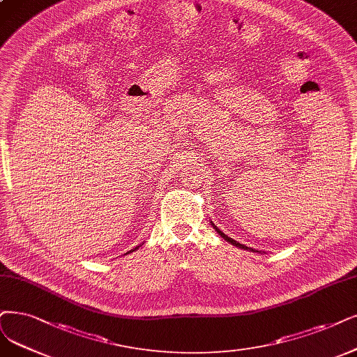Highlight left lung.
Returning <instances> with one entry per match:
<instances>
[{
  "label": "left lung",
  "instance_id": "1",
  "mask_svg": "<svg viewBox=\"0 0 357 357\" xmlns=\"http://www.w3.org/2000/svg\"><path fill=\"white\" fill-rule=\"evenodd\" d=\"M212 227H213V228H215V231H217V233H218V234H220V236H221V237H222L224 240H227V241H230V243H231V245H234V246H238V248H241V249H249V248H246V246H243V245H240V243H238V241L233 240L231 237H228L227 234H224V233H222V231L220 230V228H218L217 225H213V222H212ZM250 250H253V249H250Z\"/></svg>",
  "mask_w": 357,
  "mask_h": 357
}]
</instances>
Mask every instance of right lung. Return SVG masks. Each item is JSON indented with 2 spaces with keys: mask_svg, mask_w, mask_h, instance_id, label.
<instances>
[{
  "mask_svg": "<svg viewBox=\"0 0 357 357\" xmlns=\"http://www.w3.org/2000/svg\"><path fill=\"white\" fill-rule=\"evenodd\" d=\"M133 250H135V249H133Z\"/></svg>",
  "mask_w": 357,
  "mask_h": 357,
  "instance_id": "1",
  "label": "right lung"
}]
</instances>
